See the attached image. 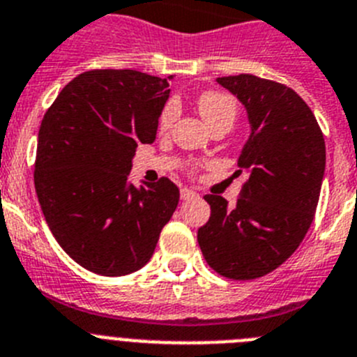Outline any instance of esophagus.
<instances>
[{"label": "esophagus", "mask_w": 357, "mask_h": 357, "mask_svg": "<svg viewBox=\"0 0 357 357\" xmlns=\"http://www.w3.org/2000/svg\"><path fill=\"white\" fill-rule=\"evenodd\" d=\"M194 197H197L196 192L190 190V188H181V199H183V201L194 199Z\"/></svg>", "instance_id": "esophagus-1"}]
</instances>
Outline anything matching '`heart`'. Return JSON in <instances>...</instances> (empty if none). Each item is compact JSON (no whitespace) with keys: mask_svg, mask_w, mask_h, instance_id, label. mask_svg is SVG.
Here are the masks:
<instances>
[{"mask_svg":"<svg viewBox=\"0 0 357 357\" xmlns=\"http://www.w3.org/2000/svg\"><path fill=\"white\" fill-rule=\"evenodd\" d=\"M197 111H199L201 119L206 122V126L212 127L219 122H230L234 123L237 116V102L234 97L226 95L221 91H204L197 97ZM176 119V107L174 104H167L160 114V129H169Z\"/></svg>","mask_w":357,"mask_h":357,"instance_id":"1","label":"heart"}]
</instances>
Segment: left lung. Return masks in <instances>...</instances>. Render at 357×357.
<instances>
[{"mask_svg": "<svg viewBox=\"0 0 357 357\" xmlns=\"http://www.w3.org/2000/svg\"><path fill=\"white\" fill-rule=\"evenodd\" d=\"M217 82L246 107L252 135L238 156L246 174L234 208L217 194L204 196L210 219L197 230L204 260L234 280L264 277L300 246L314 219L325 172V140L298 93L255 75Z\"/></svg>", "mask_w": 357, "mask_h": 357, "instance_id": "left-lung-1", "label": "left lung"}]
</instances>
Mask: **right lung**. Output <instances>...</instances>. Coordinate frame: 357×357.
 Instances as JSON below:
<instances>
[{
	"instance_id": "right-lung-1",
	"label": "right lung",
	"mask_w": 357,
	"mask_h": 357,
	"mask_svg": "<svg viewBox=\"0 0 357 357\" xmlns=\"http://www.w3.org/2000/svg\"><path fill=\"white\" fill-rule=\"evenodd\" d=\"M167 79L91 70L68 82L37 138L36 183L50 230L77 264L104 277L144 268L179 201L169 178L129 183L138 144H153Z\"/></svg>"
}]
</instances>
